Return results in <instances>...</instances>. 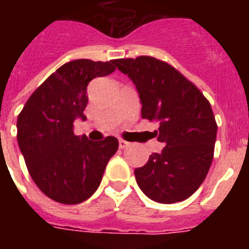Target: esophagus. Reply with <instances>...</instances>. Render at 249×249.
<instances>
[{
	"mask_svg": "<svg viewBox=\"0 0 249 249\" xmlns=\"http://www.w3.org/2000/svg\"><path fill=\"white\" fill-rule=\"evenodd\" d=\"M118 143H120V148L121 149H124V148H127V147L129 146V142H127V141H124V140H120L118 141Z\"/></svg>",
	"mask_w": 249,
	"mask_h": 249,
	"instance_id": "34e87169",
	"label": "esophagus"
}]
</instances>
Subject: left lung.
<instances>
[{"mask_svg": "<svg viewBox=\"0 0 249 249\" xmlns=\"http://www.w3.org/2000/svg\"><path fill=\"white\" fill-rule=\"evenodd\" d=\"M135 83L142 118L157 121L164 144L135 169L138 187L152 201L176 203L198 190L210 171L217 123L212 107L191 81L168 63L148 56L114 59Z\"/></svg>", "mask_w": 249, "mask_h": 249, "instance_id": "1", "label": "left lung"}]
</instances>
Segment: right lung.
<instances>
[{
  "label": "right lung",
  "instance_id": "add662e5",
  "mask_svg": "<svg viewBox=\"0 0 249 249\" xmlns=\"http://www.w3.org/2000/svg\"><path fill=\"white\" fill-rule=\"evenodd\" d=\"M116 70L113 61L76 59L65 63L31 94L17 118V142L31 178L53 201L77 204L100 186L118 140L76 136L73 122L83 114L87 86Z\"/></svg>",
  "mask_w": 249,
  "mask_h": 249
}]
</instances>
